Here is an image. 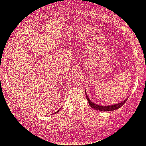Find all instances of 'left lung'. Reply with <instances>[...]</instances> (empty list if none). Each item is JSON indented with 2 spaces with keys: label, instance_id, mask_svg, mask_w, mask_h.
Returning a JSON list of instances; mask_svg holds the SVG:
<instances>
[{
  "label": "left lung",
  "instance_id": "obj_1",
  "mask_svg": "<svg viewBox=\"0 0 146 146\" xmlns=\"http://www.w3.org/2000/svg\"><path fill=\"white\" fill-rule=\"evenodd\" d=\"M85 94H86V98L88 102V104H90L91 107L96 110H99V111H113V110H117L118 108L122 107V106L125 103V102L128 99V98H129V97H128V98H127L124 100H123V101L121 102L116 104L110 105H107V106H102V105H99L94 104L93 102H92L89 98H88V96L86 94V90H85Z\"/></svg>",
  "mask_w": 146,
  "mask_h": 146
}]
</instances>
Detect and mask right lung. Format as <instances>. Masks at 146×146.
Segmentation results:
<instances>
[{
	"label": "right lung",
	"instance_id": "right-lung-1",
	"mask_svg": "<svg viewBox=\"0 0 146 146\" xmlns=\"http://www.w3.org/2000/svg\"><path fill=\"white\" fill-rule=\"evenodd\" d=\"M60 110H61V108H60V110H58V111H56V112H55V113H54V114H55V113H58V111H60ZM53 114H54V113H53Z\"/></svg>",
	"mask_w": 146,
	"mask_h": 146
}]
</instances>
